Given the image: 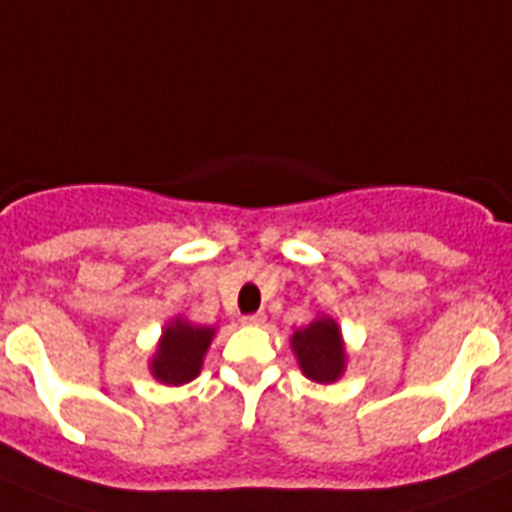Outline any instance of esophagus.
I'll use <instances>...</instances> for the list:
<instances>
[{
  "instance_id": "34e87169",
  "label": "esophagus",
  "mask_w": 512,
  "mask_h": 512,
  "mask_svg": "<svg viewBox=\"0 0 512 512\" xmlns=\"http://www.w3.org/2000/svg\"><path fill=\"white\" fill-rule=\"evenodd\" d=\"M264 323H266L264 312H253V315H246V318H243V325H264Z\"/></svg>"
}]
</instances>
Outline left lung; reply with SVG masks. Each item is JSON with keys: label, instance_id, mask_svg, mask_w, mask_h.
Masks as SVG:
<instances>
[{"label": "left lung", "instance_id": "obj_1", "mask_svg": "<svg viewBox=\"0 0 512 512\" xmlns=\"http://www.w3.org/2000/svg\"><path fill=\"white\" fill-rule=\"evenodd\" d=\"M292 351H295L302 374L312 382H336L346 369V346H343L341 328L328 315H320L307 328L295 330Z\"/></svg>", "mask_w": 512, "mask_h": 512}]
</instances>
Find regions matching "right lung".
I'll return each instance as SVG.
<instances>
[{
  "instance_id": "add662e5",
  "label": "right lung",
  "mask_w": 512,
  "mask_h": 512,
  "mask_svg": "<svg viewBox=\"0 0 512 512\" xmlns=\"http://www.w3.org/2000/svg\"><path fill=\"white\" fill-rule=\"evenodd\" d=\"M212 336H215V328L192 325L184 318L171 320L158 341L156 356L151 359V374L158 382L171 384V387L192 382L200 374Z\"/></svg>"
}]
</instances>
